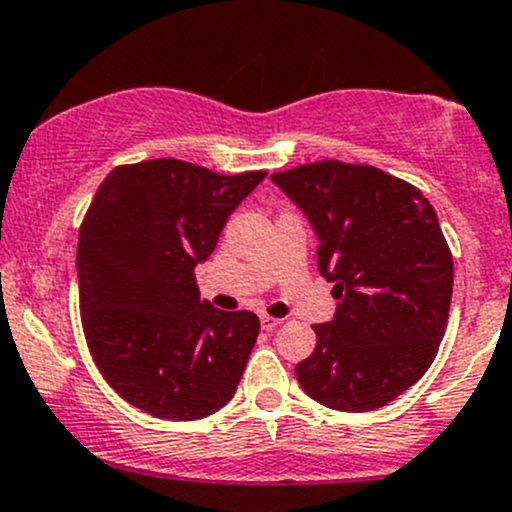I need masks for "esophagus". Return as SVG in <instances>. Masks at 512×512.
Listing matches in <instances>:
<instances>
[{"instance_id":"esophagus-1","label":"esophagus","mask_w":512,"mask_h":512,"mask_svg":"<svg viewBox=\"0 0 512 512\" xmlns=\"http://www.w3.org/2000/svg\"><path fill=\"white\" fill-rule=\"evenodd\" d=\"M260 325H262V330H274V327H279L281 325V320L279 317H272V315H267V313H262L260 315Z\"/></svg>"}]
</instances>
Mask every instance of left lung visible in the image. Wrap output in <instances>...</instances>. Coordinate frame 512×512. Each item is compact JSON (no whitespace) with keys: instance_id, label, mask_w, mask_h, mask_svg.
Segmentation results:
<instances>
[{"instance_id":"1","label":"left lung","mask_w":512,"mask_h":512,"mask_svg":"<svg viewBox=\"0 0 512 512\" xmlns=\"http://www.w3.org/2000/svg\"><path fill=\"white\" fill-rule=\"evenodd\" d=\"M272 180L313 223L317 269L339 301L332 322L313 325L298 383L337 411L385 407L426 373L448 325L452 252L436 209L363 163H303Z\"/></svg>"}]
</instances>
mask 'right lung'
Instances as JSON below:
<instances>
[{"instance_id":"right-lung-1","label":"right lung","mask_w":512,"mask_h":512,"mask_svg":"<svg viewBox=\"0 0 512 512\" xmlns=\"http://www.w3.org/2000/svg\"><path fill=\"white\" fill-rule=\"evenodd\" d=\"M264 175L154 158L113 168L98 187L76 250L81 325L98 370L132 407L195 421L231 402L260 320L199 301L195 267Z\"/></svg>"}]
</instances>
